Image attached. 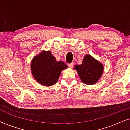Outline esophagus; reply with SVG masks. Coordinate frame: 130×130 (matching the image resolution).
<instances>
[{
	"label": "esophagus",
	"mask_w": 130,
	"mask_h": 130,
	"mask_svg": "<svg viewBox=\"0 0 130 130\" xmlns=\"http://www.w3.org/2000/svg\"><path fill=\"white\" fill-rule=\"evenodd\" d=\"M68 66H69V67H70V68H72V67H73V66H74V63H73V62H72V63H69V64H68Z\"/></svg>",
	"instance_id": "esophagus-1"
}]
</instances>
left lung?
I'll use <instances>...</instances> for the list:
<instances>
[{
  "mask_svg": "<svg viewBox=\"0 0 130 130\" xmlns=\"http://www.w3.org/2000/svg\"><path fill=\"white\" fill-rule=\"evenodd\" d=\"M81 80L86 85H94L98 82L104 71V66L90 54H87L81 64L74 66Z\"/></svg>",
  "mask_w": 130,
  "mask_h": 130,
  "instance_id": "left-lung-1",
  "label": "left lung"
}]
</instances>
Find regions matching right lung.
<instances>
[{
    "mask_svg": "<svg viewBox=\"0 0 130 130\" xmlns=\"http://www.w3.org/2000/svg\"><path fill=\"white\" fill-rule=\"evenodd\" d=\"M68 66L60 61H57L50 51H42L32 60V74L39 83L50 86L57 82L62 70Z\"/></svg>",
    "mask_w": 130,
    "mask_h": 130,
    "instance_id": "1",
    "label": "right lung"
}]
</instances>
